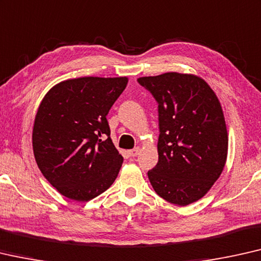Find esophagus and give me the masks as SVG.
I'll return each instance as SVG.
<instances>
[{
  "label": "esophagus",
  "instance_id": "34e87169",
  "mask_svg": "<svg viewBox=\"0 0 261 261\" xmlns=\"http://www.w3.org/2000/svg\"><path fill=\"white\" fill-rule=\"evenodd\" d=\"M139 151H141L139 147H135V149L127 151V153H129L130 157H137V155L139 154Z\"/></svg>",
  "mask_w": 261,
  "mask_h": 261
}]
</instances>
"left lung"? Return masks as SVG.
<instances>
[{
  "instance_id": "1",
  "label": "left lung",
  "mask_w": 261,
  "mask_h": 261,
  "mask_svg": "<svg viewBox=\"0 0 261 261\" xmlns=\"http://www.w3.org/2000/svg\"><path fill=\"white\" fill-rule=\"evenodd\" d=\"M137 81L158 103V163L147 172L151 185L169 203H194L226 163L228 137L219 100L203 79L189 73Z\"/></svg>"
}]
</instances>
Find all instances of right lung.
<instances>
[{"label":"right lung","instance_id":"add662e5","mask_svg":"<svg viewBox=\"0 0 261 261\" xmlns=\"http://www.w3.org/2000/svg\"><path fill=\"white\" fill-rule=\"evenodd\" d=\"M126 77H81L56 84L38 107L33 149L45 179L69 199L88 201L110 188L123 157L107 115Z\"/></svg>","mask_w":261,"mask_h":261}]
</instances>
